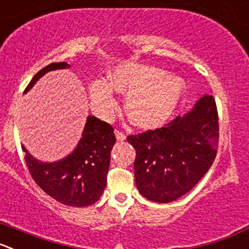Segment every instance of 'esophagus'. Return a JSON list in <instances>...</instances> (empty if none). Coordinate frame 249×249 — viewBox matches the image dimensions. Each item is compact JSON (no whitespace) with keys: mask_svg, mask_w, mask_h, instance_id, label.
<instances>
[{"mask_svg":"<svg viewBox=\"0 0 249 249\" xmlns=\"http://www.w3.org/2000/svg\"><path fill=\"white\" fill-rule=\"evenodd\" d=\"M115 138H117L118 141H124L126 139L125 134L123 131H119V130H115Z\"/></svg>","mask_w":249,"mask_h":249,"instance_id":"obj_1","label":"esophagus"}]
</instances>
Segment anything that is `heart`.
Here are the masks:
<instances>
[{"mask_svg":"<svg viewBox=\"0 0 249 249\" xmlns=\"http://www.w3.org/2000/svg\"><path fill=\"white\" fill-rule=\"evenodd\" d=\"M114 90L126 93L125 109L134 125L151 129L166 122L179 106L185 86L178 76L163 73L157 67L124 62L111 67L108 78L89 83L92 109L102 118L110 117L118 108Z\"/></svg>","mask_w":249,"mask_h":249,"instance_id":"obj_1","label":"heart"}]
</instances>
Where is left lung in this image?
<instances>
[{
	"label": "left lung",
	"instance_id": "left-lung-1",
	"mask_svg": "<svg viewBox=\"0 0 249 249\" xmlns=\"http://www.w3.org/2000/svg\"><path fill=\"white\" fill-rule=\"evenodd\" d=\"M136 151L135 184L146 199L171 203L206 174L217 152L219 118L213 96L201 97L166 127L127 136Z\"/></svg>",
	"mask_w": 249,
	"mask_h": 249
}]
</instances>
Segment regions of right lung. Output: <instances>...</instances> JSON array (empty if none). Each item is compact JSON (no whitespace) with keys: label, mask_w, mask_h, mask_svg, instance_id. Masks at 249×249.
Listing matches in <instances>:
<instances>
[{"label":"right lung","mask_w":249,"mask_h":249,"mask_svg":"<svg viewBox=\"0 0 249 249\" xmlns=\"http://www.w3.org/2000/svg\"><path fill=\"white\" fill-rule=\"evenodd\" d=\"M69 67L67 62L48 65L32 78L24 93L48 72ZM114 143L113 127L88 115L77 146L64 159L44 162L32 156L24 146L22 150L25 152V163L32 177L46 194L64 205L83 208L98 201L103 194Z\"/></svg>","instance_id":"add662e5"}]
</instances>
